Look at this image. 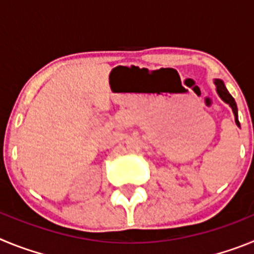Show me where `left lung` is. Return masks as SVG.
<instances>
[{"label":"left lung","mask_w":254,"mask_h":254,"mask_svg":"<svg viewBox=\"0 0 254 254\" xmlns=\"http://www.w3.org/2000/svg\"><path fill=\"white\" fill-rule=\"evenodd\" d=\"M215 84H216V90H217V94L220 95V98L232 107L233 113H234V117H235V123H237L238 126H241L239 125V121H238V109H237V104H235L234 98L229 94V91L226 90L225 85H224V82L221 81V80H215Z\"/></svg>","instance_id":"1"}]
</instances>
